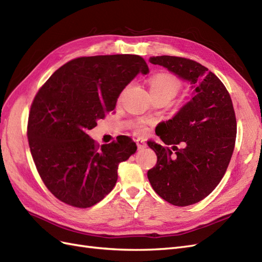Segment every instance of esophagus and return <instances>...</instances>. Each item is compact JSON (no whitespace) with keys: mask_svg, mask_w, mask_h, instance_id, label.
Wrapping results in <instances>:
<instances>
[{"mask_svg":"<svg viewBox=\"0 0 262 262\" xmlns=\"http://www.w3.org/2000/svg\"><path fill=\"white\" fill-rule=\"evenodd\" d=\"M136 142H137V146L139 149H143L146 147V142L143 139H138Z\"/></svg>","mask_w":262,"mask_h":262,"instance_id":"esophagus-1","label":"esophagus"}]
</instances>
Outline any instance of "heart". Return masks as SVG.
Here are the masks:
<instances>
[{
    "instance_id": "obj_1",
    "label": "heart",
    "mask_w": 262,
    "mask_h": 262,
    "mask_svg": "<svg viewBox=\"0 0 262 262\" xmlns=\"http://www.w3.org/2000/svg\"><path fill=\"white\" fill-rule=\"evenodd\" d=\"M148 87L154 99L171 100L180 92L182 84L178 77L170 73H156L148 80ZM136 132L142 134L146 131L145 121L139 120L133 125Z\"/></svg>"
}]
</instances>
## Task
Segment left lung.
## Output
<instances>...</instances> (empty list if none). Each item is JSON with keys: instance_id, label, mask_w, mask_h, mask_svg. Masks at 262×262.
I'll return each instance as SVG.
<instances>
[{"instance_id": "1", "label": "left lung", "mask_w": 262, "mask_h": 262, "mask_svg": "<svg viewBox=\"0 0 262 262\" xmlns=\"http://www.w3.org/2000/svg\"><path fill=\"white\" fill-rule=\"evenodd\" d=\"M149 62L195 86L192 99L157 125L156 134L166 146L148 142L157 156L155 167L147 171L154 191L172 205L187 207L208 196L225 175L237 132L233 101L220 78L200 63L171 55Z\"/></svg>"}]
</instances>
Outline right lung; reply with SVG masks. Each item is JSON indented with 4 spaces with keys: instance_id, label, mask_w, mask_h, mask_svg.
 <instances>
[{
    "instance_id": "obj_1",
    "label": "right lung",
    "mask_w": 262,
    "mask_h": 262,
    "mask_svg": "<svg viewBox=\"0 0 262 262\" xmlns=\"http://www.w3.org/2000/svg\"><path fill=\"white\" fill-rule=\"evenodd\" d=\"M140 72L136 54L81 57L50 76L31 102L27 137L37 171L61 202L86 209L112 191L119 164L136 153L128 137L99 146L86 134L116 107L119 95Z\"/></svg>"
}]
</instances>
